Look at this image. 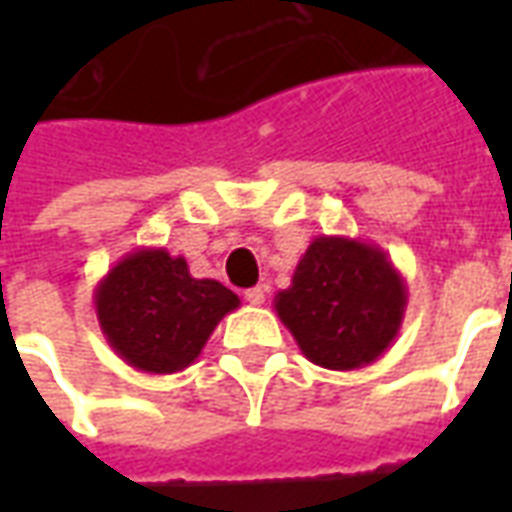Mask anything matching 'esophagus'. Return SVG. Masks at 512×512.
I'll return each mask as SVG.
<instances>
[{"mask_svg":"<svg viewBox=\"0 0 512 512\" xmlns=\"http://www.w3.org/2000/svg\"><path fill=\"white\" fill-rule=\"evenodd\" d=\"M244 299L249 301L252 307H260V304L266 301V290H263V288H249V290H246V293H244Z\"/></svg>","mask_w":512,"mask_h":512,"instance_id":"obj_1","label":"esophagus"}]
</instances>
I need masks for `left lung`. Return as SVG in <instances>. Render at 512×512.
I'll list each match as a JSON object with an SVG mask.
<instances>
[{"instance_id":"8db88e82","label":"left lung","mask_w":512,"mask_h":512,"mask_svg":"<svg viewBox=\"0 0 512 512\" xmlns=\"http://www.w3.org/2000/svg\"><path fill=\"white\" fill-rule=\"evenodd\" d=\"M408 288L384 249L348 235H318L274 310L312 365L356 370L395 343Z\"/></svg>"}]
</instances>
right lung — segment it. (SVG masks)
Listing matches in <instances>:
<instances>
[{
	"label": "right lung",
	"mask_w": 512,
	"mask_h": 512,
	"mask_svg": "<svg viewBox=\"0 0 512 512\" xmlns=\"http://www.w3.org/2000/svg\"><path fill=\"white\" fill-rule=\"evenodd\" d=\"M93 304L106 343L126 365L167 376L197 362L241 299L216 279L191 277L186 257L142 246L106 271Z\"/></svg>",
	"instance_id": "add662e5"
}]
</instances>
